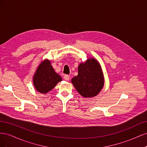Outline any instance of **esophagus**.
<instances>
[{
	"mask_svg": "<svg viewBox=\"0 0 147 147\" xmlns=\"http://www.w3.org/2000/svg\"><path fill=\"white\" fill-rule=\"evenodd\" d=\"M64 78L65 80L68 81V80H69V79H70V76L68 75H65L64 77Z\"/></svg>",
	"mask_w": 147,
	"mask_h": 147,
	"instance_id": "esophagus-1",
	"label": "esophagus"
}]
</instances>
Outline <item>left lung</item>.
I'll return each instance as SVG.
<instances>
[{
    "label": "left lung",
    "mask_w": 147,
    "mask_h": 147,
    "mask_svg": "<svg viewBox=\"0 0 147 147\" xmlns=\"http://www.w3.org/2000/svg\"><path fill=\"white\" fill-rule=\"evenodd\" d=\"M78 71L77 76L72 79L77 91L84 97L98 94L104 84L103 74L98 62L94 58L88 59L79 65Z\"/></svg>",
    "instance_id": "left-lung-1"
}]
</instances>
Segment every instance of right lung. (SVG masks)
I'll use <instances>...</instances> for the list:
<instances>
[{"mask_svg":"<svg viewBox=\"0 0 147 147\" xmlns=\"http://www.w3.org/2000/svg\"><path fill=\"white\" fill-rule=\"evenodd\" d=\"M61 80V77L55 72L48 60L40 64L33 79L35 89L43 94L51 91Z\"/></svg>","mask_w":147,"mask_h":147,"instance_id":"obj_1","label":"right lung"}]
</instances>
